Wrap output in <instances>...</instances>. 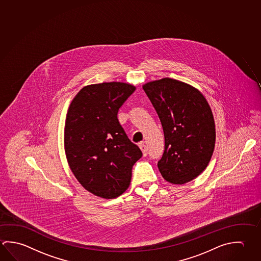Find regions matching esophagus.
I'll return each mask as SVG.
<instances>
[{"label": "esophagus", "mask_w": 261, "mask_h": 261, "mask_svg": "<svg viewBox=\"0 0 261 261\" xmlns=\"http://www.w3.org/2000/svg\"><path fill=\"white\" fill-rule=\"evenodd\" d=\"M139 147H140V149H141L143 155H144V156H146V155H147V148H146V146L145 145V143H140V144H139Z\"/></svg>", "instance_id": "obj_1"}]
</instances>
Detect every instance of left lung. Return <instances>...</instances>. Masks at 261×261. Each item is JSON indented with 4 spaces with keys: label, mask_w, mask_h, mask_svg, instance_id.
<instances>
[{
    "label": "left lung",
    "mask_w": 261,
    "mask_h": 261,
    "mask_svg": "<svg viewBox=\"0 0 261 261\" xmlns=\"http://www.w3.org/2000/svg\"><path fill=\"white\" fill-rule=\"evenodd\" d=\"M143 89L164 132L160 173L172 184L191 181L206 169L215 149V119L208 101L198 89L174 79L149 82Z\"/></svg>",
    "instance_id": "1"
}]
</instances>
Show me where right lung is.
<instances>
[{"label": "right lung", "instance_id": "right-lung-1", "mask_svg": "<svg viewBox=\"0 0 261 261\" xmlns=\"http://www.w3.org/2000/svg\"><path fill=\"white\" fill-rule=\"evenodd\" d=\"M129 83H102L83 87L69 105L64 147L69 168L88 192L105 199L123 194L130 185L134 164L142 156L117 119L135 92Z\"/></svg>", "mask_w": 261, "mask_h": 261}]
</instances>
